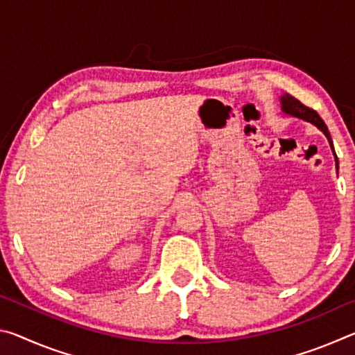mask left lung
Instances as JSON below:
<instances>
[{
	"label": "left lung",
	"mask_w": 355,
	"mask_h": 355,
	"mask_svg": "<svg viewBox=\"0 0 355 355\" xmlns=\"http://www.w3.org/2000/svg\"><path fill=\"white\" fill-rule=\"evenodd\" d=\"M282 110H284V112H286V114H291V116H294V117L304 119V120H307V122L316 125V127L327 136L330 147L334 148V144H332V139H330V133L326 127V123H324V120L320 117V114H318L315 110H310L309 106L302 105L297 98H294L290 94H285L284 97H282ZM334 153H335V150H334ZM336 163H338V161H336Z\"/></svg>",
	"instance_id": "left-lung-1"
}]
</instances>
